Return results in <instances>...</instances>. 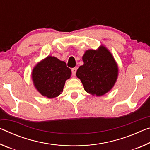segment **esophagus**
Returning <instances> with one entry per match:
<instances>
[{"mask_svg": "<svg viewBox=\"0 0 150 150\" xmlns=\"http://www.w3.org/2000/svg\"><path fill=\"white\" fill-rule=\"evenodd\" d=\"M71 71H72V75L73 77H75V75H76V72H77V68H72V69H71Z\"/></svg>", "mask_w": 150, "mask_h": 150, "instance_id": "1", "label": "esophagus"}]
</instances>
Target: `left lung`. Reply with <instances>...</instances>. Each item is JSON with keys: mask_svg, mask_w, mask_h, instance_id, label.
Here are the masks:
<instances>
[{"mask_svg": "<svg viewBox=\"0 0 150 150\" xmlns=\"http://www.w3.org/2000/svg\"><path fill=\"white\" fill-rule=\"evenodd\" d=\"M84 64L77 71V77L85 91L92 96H101L111 88L117 79L118 67L112 54L105 47L97 51L88 50L83 56Z\"/></svg>", "mask_w": 150, "mask_h": 150, "instance_id": "8db88e82", "label": "left lung"}]
</instances>
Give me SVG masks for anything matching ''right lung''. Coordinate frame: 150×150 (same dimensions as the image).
<instances>
[{
	"mask_svg": "<svg viewBox=\"0 0 150 150\" xmlns=\"http://www.w3.org/2000/svg\"><path fill=\"white\" fill-rule=\"evenodd\" d=\"M71 75V71L65 62L49 56L35 67L32 78L42 96L53 98L62 93L65 81L69 79Z\"/></svg>",
	"mask_w": 150,
	"mask_h": 150,
	"instance_id": "1",
	"label": "right lung"
}]
</instances>
